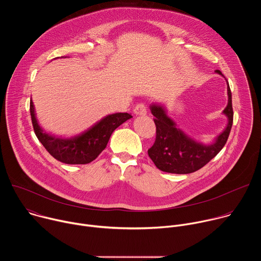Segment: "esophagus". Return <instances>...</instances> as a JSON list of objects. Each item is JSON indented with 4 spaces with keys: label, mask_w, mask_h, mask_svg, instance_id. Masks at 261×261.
Segmentation results:
<instances>
[{
    "label": "esophagus",
    "mask_w": 261,
    "mask_h": 261,
    "mask_svg": "<svg viewBox=\"0 0 261 261\" xmlns=\"http://www.w3.org/2000/svg\"><path fill=\"white\" fill-rule=\"evenodd\" d=\"M134 114L137 115V116H144L146 115V107L144 104L142 103H139L135 106L134 108Z\"/></svg>",
    "instance_id": "1"
}]
</instances>
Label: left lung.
I'll return each instance as SVG.
<instances>
[{"label":"left lung","mask_w":261,"mask_h":261,"mask_svg":"<svg viewBox=\"0 0 261 261\" xmlns=\"http://www.w3.org/2000/svg\"><path fill=\"white\" fill-rule=\"evenodd\" d=\"M216 72L223 76L220 70ZM228 84V83H227ZM228 104L223 110L228 118V124L212 144H203L195 141L176 128L175 123L167 117L163 106L151 105V111L155 117L156 140L147 154L157 168L169 173L186 174L194 172L208 163L225 145L233 122L231 91L227 85Z\"/></svg>","instance_id":"obj_1"}]
</instances>
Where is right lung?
<instances>
[{
    "label": "right lung",
    "instance_id": "obj_1",
    "mask_svg": "<svg viewBox=\"0 0 261 261\" xmlns=\"http://www.w3.org/2000/svg\"><path fill=\"white\" fill-rule=\"evenodd\" d=\"M30 113L37 138L55 159L66 164H88L94 161L106 147L113 132L132 118L127 113L108 115L80 135L61 138L42 130L36 120L32 100L30 102Z\"/></svg>",
    "mask_w": 261,
    "mask_h": 261
}]
</instances>
